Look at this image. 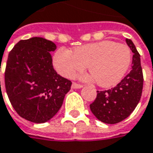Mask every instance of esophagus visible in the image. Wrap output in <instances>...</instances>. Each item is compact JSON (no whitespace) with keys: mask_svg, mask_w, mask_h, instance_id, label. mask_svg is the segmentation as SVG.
I'll use <instances>...</instances> for the list:
<instances>
[{"mask_svg":"<svg viewBox=\"0 0 153 153\" xmlns=\"http://www.w3.org/2000/svg\"><path fill=\"white\" fill-rule=\"evenodd\" d=\"M83 85H80V84H78V83H75V82H74L73 84H72V88L73 89H79V88H81Z\"/></svg>","mask_w":153,"mask_h":153,"instance_id":"34e87169","label":"esophagus"}]
</instances>
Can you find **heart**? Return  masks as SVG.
Segmentation results:
<instances>
[{"mask_svg":"<svg viewBox=\"0 0 153 153\" xmlns=\"http://www.w3.org/2000/svg\"><path fill=\"white\" fill-rule=\"evenodd\" d=\"M131 62V53L128 46L112 41H102L83 45L74 53L59 48L53 56V66L60 75L74 78L88 65L97 84L110 87L118 84L128 71Z\"/></svg>","mask_w":153,"mask_h":153,"instance_id":"obj_1","label":"heart"}]
</instances>
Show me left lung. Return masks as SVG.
Wrapping results in <instances>:
<instances>
[{
  "label": "left lung",
  "mask_w": 153,
  "mask_h": 153,
  "mask_svg": "<svg viewBox=\"0 0 153 153\" xmlns=\"http://www.w3.org/2000/svg\"><path fill=\"white\" fill-rule=\"evenodd\" d=\"M132 55L131 70L113 88L97 91L95 100L90 109L95 117L105 124H117L126 119L139 104L143 89V72L140 55L133 42L126 39Z\"/></svg>",
  "instance_id": "1"
}]
</instances>
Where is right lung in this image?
Listing matches in <instances>:
<instances>
[{"instance_id":"add662e5","label":"right lung","mask_w":153,"mask_h":153,"mask_svg":"<svg viewBox=\"0 0 153 153\" xmlns=\"http://www.w3.org/2000/svg\"><path fill=\"white\" fill-rule=\"evenodd\" d=\"M55 49L56 45L51 41L33 37L19 41L8 53L6 92L16 112L28 121L51 120L71 89L72 82L53 67L50 52Z\"/></svg>"}]
</instances>
